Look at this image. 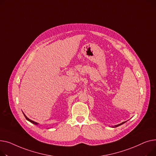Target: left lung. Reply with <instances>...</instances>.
Wrapping results in <instances>:
<instances>
[{
    "label": "left lung",
    "instance_id": "left-lung-1",
    "mask_svg": "<svg viewBox=\"0 0 156 156\" xmlns=\"http://www.w3.org/2000/svg\"><path fill=\"white\" fill-rule=\"evenodd\" d=\"M124 123H125V122H123V123H120V124H119V125H116V126H115V127H116V126H120V125H121L123 124Z\"/></svg>",
    "mask_w": 156,
    "mask_h": 156
}]
</instances>
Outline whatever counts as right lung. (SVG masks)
Listing matches in <instances>:
<instances>
[{
    "mask_svg": "<svg viewBox=\"0 0 156 156\" xmlns=\"http://www.w3.org/2000/svg\"><path fill=\"white\" fill-rule=\"evenodd\" d=\"M23 114H24V113H23ZM24 116H25V118H26V120H28V121H29V122H30L31 123H33V124H34V125H38V124L37 122H34V121H33V120H31L30 119H29L28 118H27V117L24 114Z\"/></svg>",
    "mask_w": 156,
    "mask_h": 156,
    "instance_id": "obj_1",
    "label": "right lung"
}]
</instances>
